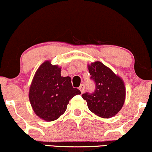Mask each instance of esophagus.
<instances>
[{
  "instance_id": "esophagus-1",
  "label": "esophagus",
  "mask_w": 152,
  "mask_h": 152,
  "mask_svg": "<svg viewBox=\"0 0 152 152\" xmlns=\"http://www.w3.org/2000/svg\"><path fill=\"white\" fill-rule=\"evenodd\" d=\"M84 88H85V86H84V84H81L80 85V86L79 87V89H80V91H81V93H83L84 92Z\"/></svg>"
}]
</instances>
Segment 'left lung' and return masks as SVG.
Returning <instances> with one entry per match:
<instances>
[{
    "label": "left lung",
    "instance_id": "left-lung-1",
    "mask_svg": "<svg viewBox=\"0 0 152 152\" xmlns=\"http://www.w3.org/2000/svg\"><path fill=\"white\" fill-rule=\"evenodd\" d=\"M91 78L95 82V90L92 94L82 95L86 101L90 111L102 118L113 117L123 107L126 97L124 82L111 68L100 61L88 64Z\"/></svg>",
    "mask_w": 152,
    "mask_h": 152
}]
</instances>
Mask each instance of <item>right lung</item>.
I'll list each match as a JSON object with an SVG mask.
<instances>
[{
	"label": "right lung",
	"mask_w": 152,
	"mask_h": 152,
	"mask_svg": "<svg viewBox=\"0 0 152 152\" xmlns=\"http://www.w3.org/2000/svg\"><path fill=\"white\" fill-rule=\"evenodd\" d=\"M61 67L45 61L39 66L29 89V99L35 114L45 121L57 120L65 113L75 95L81 94L73 88L70 77L61 75Z\"/></svg>",
	"instance_id": "right-lung-1"
}]
</instances>
